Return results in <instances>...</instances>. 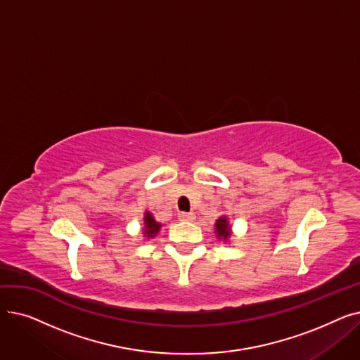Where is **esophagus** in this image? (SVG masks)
I'll list each match as a JSON object with an SVG mask.
<instances>
[{"mask_svg": "<svg viewBox=\"0 0 360 360\" xmlns=\"http://www.w3.org/2000/svg\"><path fill=\"white\" fill-rule=\"evenodd\" d=\"M178 217L181 221H193L195 219V216L193 213H179Z\"/></svg>", "mask_w": 360, "mask_h": 360, "instance_id": "obj_1", "label": "esophagus"}]
</instances>
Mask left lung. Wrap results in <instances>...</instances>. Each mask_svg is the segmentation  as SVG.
Returning <instances> with one entry per match:
<instances>
[{
	"label": "left lung",
	"instance_id": "obj_1",
	"mask_svg": "<svg viewBox=\"0 0 360 360\" xmlns=\"http://www.w3.org/2000/svg\"><path fill=\"white\" fill-rule=\"evenodd\" d=\"M214 233L219 239H223V240H228L232 236V229H231V223H229L228 217L221 216L216 220Z\"/></svg>",
	"mask_w": 360,
	"mask_h": 360
}]
</instances>
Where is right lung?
Returning a JSON list of instances; mask_svg holds the SVG:
<instances>
[{
	"label": "right lung",
	"mask_w": 360,
	"mask_h": 360,
	"mask_svg": "<svg viewBox=\"0 0 360 360\" xmlns=\"http://www.w3.org/2000/svg\"><path fill=\"white\" fill-rule=\"evenodd\" d=\"M160 228H162V224L155 220L153 214H151L150 212H146L144 213V228H143L144 236L146 238H155L159 233Z\"/></svg>",
	"instance_id": "1"
}]
</instances>
